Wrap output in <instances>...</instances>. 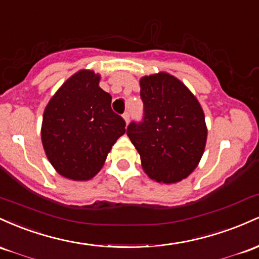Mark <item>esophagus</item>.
Masks as SVG:
<instances>
[{
    "mask_svg": "<svg viewBox=\"0 0 259 259\" xmlns=\"http://www.w3.org/2000/svg\"><path fill=\"white\" fill-rule=\"evenodd\" d=\"M122 116H123V120L126 121V123H128V122H130V117H131V114H130V112H128V111H126V112H124V114L122 115Z\"/></svg>",
    "mask_w": 259,
    "mask_h": 259,
    "instance_id": "34e87169",
    "label": "esophagus"
}]
</instances>
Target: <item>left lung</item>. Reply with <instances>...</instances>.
Returning a JSON list of instances; mask_svg holds the SVG:
<instances>
[{"label":"left lung","mask_w":259,"mask_h":259,"mask_svg":"<svg viewBox=\"0 0 259 259\" xmlns=\"http://www.w3.org/2000/svg\"><path fill=\"white\" fill-rule=\"evenodd\" d=\"M143 118L127 127L150 179L175 184L196 168L204 152L207 127L198 100L174 75L141 79Z\"/></svg>","instance_id":"8db88e82"}]
</instances>
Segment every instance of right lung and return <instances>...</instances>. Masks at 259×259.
Masks as SVG:
<instances>
[{
    "label": "right lung",
    "mask_w": 259,
    "mask_h": 259,
    "mask_svg": "<svg viewBox=\"0 0 259 259\" xmlns=\"http://www.w3.org/2000/svg\"><path fill=\"white\" fill-rule=\"evenodd\" d=\"M100 75L79 71L63 83L44 111L41 141L60 175L75 181L100 171L126 122L111 109V95L99 87Z\"/></svg>",
    "instance_id": "right-lung-1"
}]
</instances>
